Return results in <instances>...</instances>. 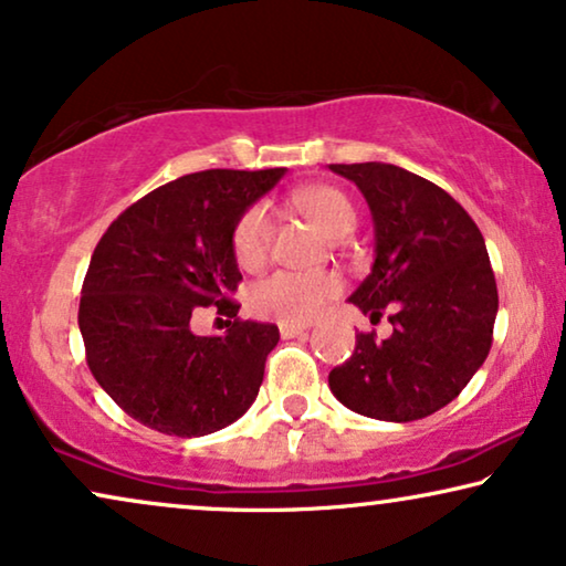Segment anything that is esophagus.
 <instances>
[{
  "label": "esophagus",
  "instance_id": "esophagus-1",
  "mask_svg": "<svg viewBox=\"0 0 566 566\" xmlns=\"http://www.w3.org/2000/svg\"><path fill=\"white\" fill-rule=\"evenodd\" d=\"M277 329H281V337L283 339H289V337H298V335H304L306 332V324H277Z\"/></svg>",
  "mask_w": 566,
  "mask_h": 566
}]
</instances>
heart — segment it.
<instances>
[{
    "label": "heart",
    "instance_id": "heart-1",
    "mask_svg": "<svg viewBox=\"0 0 566 566\" xmlns=\"http://www.w3.org/2000/svg\"><path fill=\"white\" fill-rule=\"evenodd\" d=\"M293 203L316 229L332 239L345 237L355 227V211L343 190L332 185H308L293 196ZM273 219L265 203H252L239 213L231 229V252L242 270H258L270 254ZM343 281L335 273H289L277 270L252 285L250 306L262 319L306 324L324 304L339 296Z\"/></svg>",
    "mask_w": 566,
    "mask_h": 566
}]
</instances>
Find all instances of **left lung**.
<instances>
[{"instance_id":"1","label":"left lung","mask_w":566,"mask_h":566,"mask_svg":"<svg viewBox=\"0 0 566 566\" xmlns=\"http://www.w3.org/2000/svg\"><path fill=\"white\" fill-rule=\"evenodd\" d=\"M358 185L376 229V260L350 301L370 319L391 308V337L355 335L329 389L353 412L422 420L459 397L492 347L497 283L484 237L436 182L384 161L329 165Z\"/></svg>"}]
</instances>
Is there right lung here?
<instances>
[{
    "instance_id": "right-lung-1",
    "label": "right lung",
    "mask_w": 566,
    "mask_h": 566,
    "mask_svg": "<svg viewBox=\"0 0 566 566\" xmlns=\"http://www.w3.org/2000/svg\"><path fill=\"white\" fill-rule=\"evenodd\" d=\"M285 169H206L151 190L92 252L80 329L95 381L128 417L177 438L227 428L258 397L275 324L239 319L242 273L231 229ZM216 305L227 336L198 338L189 319Z\"/></svg>"
}]
</instances>
